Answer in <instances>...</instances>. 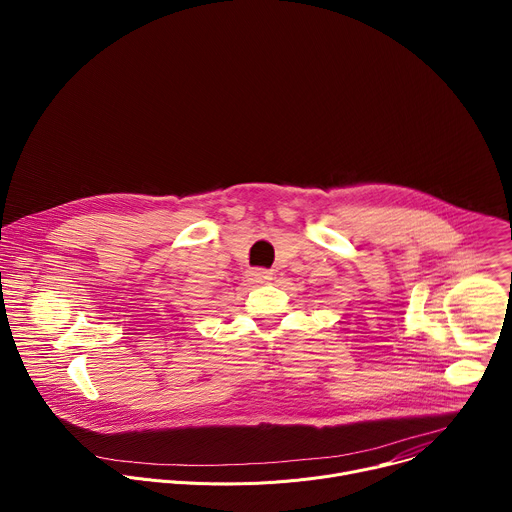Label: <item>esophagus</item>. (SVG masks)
<instances>
[{"label":"esophagus","instance_id":"obj_1","mask_svg":"<svg viewBox=\"0 0 512 512\" xmlns=\"http://www.w3.org/2000/svg\"><path fill=\"white\" fill-rule=\"evenodd\" d=\"M247 279L251 283H265L271 279V273L267 269H261V267H255V269H249L247 271Z\"/></svg>","mask_w":512,"mask_h":512}]
</instances>
